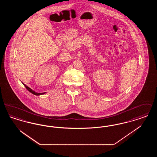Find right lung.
Instances as JSON below:
<instances>
[{"instance_id": "right-lung-1", "label": "right lung", "mask_w": 157, "mask_h": 157, "mask_svg": "<svg viewBox=\"0 0 157 157\" xmlns=\"http://www.w3.org/2000/svg\"><path fill=\"white\" fill-rule=\"evenodd\" d=\"M23 85L26 87V88L27 90H28L29 92H30L32 94H34V95H42V94H45V92H43V93H37V92H35L33 91V90H31L30 88H29L28 86H27L25 84H24V83H23Z\"/></svg>"}]
</instances>
